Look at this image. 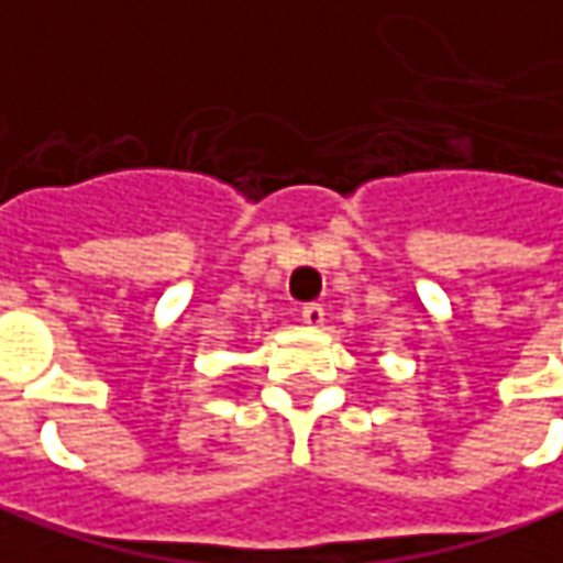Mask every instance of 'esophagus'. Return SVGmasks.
<instances>
[{
  "label": "esophagus",
  "instance_id": "esophagus-1",
  "mask_svg": "<svg viewBox=\"0 0 563 563\" xmlns=\"http://www.w3.org/2000/svg\"><path fill=\"white\" fill-rule=\"evenodd\" d=\"M323 317H327V311H323V305H320V301H308V305L301 308V320H305L308 327H320V323H323Z\"/></svg>",
  "mask_w": 563,
  "mask_h": 563
}]
</instances>
